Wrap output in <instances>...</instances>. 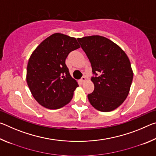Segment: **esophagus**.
<instances>
[{
  "mask_svg": "<svg viewBox=\"0 0 156 156\" xmlns=\"http://www.w3.org/2000/svg\"><path fill=\"white\" fill-rule=\"evenodd\" d=\"M80 81H81V83H84V82L86 81V78L84 77V76H83V77H82V78L80 79Z\"/></svg>",
  "mask_w": 156,
  "mask_h": 156,
  "instance_id": "obj_1",
  "label": "esophagus"
}]
</instances>
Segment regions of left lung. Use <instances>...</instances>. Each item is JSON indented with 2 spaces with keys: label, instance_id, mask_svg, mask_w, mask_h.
Returning a JSON list of instances; mask_svg holds the SVG:
<instances>
[{
  "label": "left lung",
  "instance_id": "1",
  "mask_svg": "<svg viewBox=\"0 0 156 156\" xmlns=\"http://www.w3.org/2000/svg\"><path fill=\"white\" fill-rule=\"evenodd\" d=\"M78 41L96 75L91 79L94 90L88 94L89 102L100 112L117 109L127 97L133 80V72L127 55L104 36H84Z\"/></svg>",
  "mask_w": 156,
  "mask_h": 156
}]
</instances>
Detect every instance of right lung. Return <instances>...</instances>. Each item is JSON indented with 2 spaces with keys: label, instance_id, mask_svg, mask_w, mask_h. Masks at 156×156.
I'll use <instances>...</instances> for the list:
<instances>
[{
  "label": "right lung",
  "instance_id": "obj_1",
  "mask_svg": "<svg viewBox=\"0 0 156 156\" xmlns=\"http://www.w3.org/2000/svg\"><path fill=\"white\" fill-rule=\"evenodd\" d=\"M80 47L76 38L56 33L44 39L32 52L26 80L41 106L58 109L72 100L78 84L71 76L65 60L71 51Z\"/></svg>",
  "mask_w": 156,
  "mask_h": 156
}]
</instances>
